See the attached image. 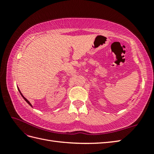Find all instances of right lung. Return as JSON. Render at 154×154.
<instances>
[{"instance_id": "obj_1", "label": "right lung", "mask_w": 154, "mask_h": 154, "mask_svg": "<svg viewBox=\"0 0 154 154\" xmlns=\"http://www.w3.org/2000/svg\"><path fill=\"white\" fill-rule=\"evenodd\" d=\"M18 89V91H19V92H20V94H21V95H22V97H23V99H24V100H26V102H27V103H28V104H30V105L31 106H32V104H30V102H29V101H28V100H27L26 99V98H25V97H24V96H23V95H22V94L21 93V92H20V89Z\"/></svg>"}]
</instances>
